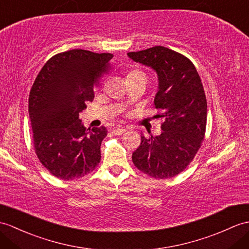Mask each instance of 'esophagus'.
Segmentation results:
<instances>
[{
	"label": "esophagus",
	"mask_w": 249,
	"mask_h": 249,
	"mask_svg": "<svg viewBox=\"0 0 249 249\" xmlns=\"http://www.w3.org/2000/svg\"><path fill=\"white\" fill-rule=\"evenodd\" d=\"M125 131H126L125 128H115L113 129V134L117 136H122Z\"/></svg>",
	"instance_id": "34e87169"
}]
</instances>
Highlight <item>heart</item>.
Here are the masks:
<instances>
[{
  "label": "heart",
  "instance_id": "heart-1",
  "mask_svg": "<svg viewBox=\"0 0 249 249\" xmlns=\"http://www.w3.org/2000/svg\"><path fill=\"white\" fill-rule=\"evenodd\" d=\"M137 78H143V79H147L146 76V73L140 70V69H134V70H131L127 74V80H130V79H137Z\"/></svg>",
  "mask_w": 249,
  "mask_h": 249
}]
</instances>
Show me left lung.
I'll return each mask as SVG.
<instances>
[{"label":"left lung","mask_w":249,"mask_h":249,"mask_svg":"<svg viewBox=\"0 0 249 249\" xmlns=\"http://www.w3.org/2000/svg\"><path fill=\"white\" fill-rule=\"evenodd\" d=\"M127 55L157 73L159 90L154 104L159 112L155 118L163 121L161 135L141 136L132 162L156 179L174 177L192 162L205 138L207 100L200 77L192 61L164 46Z\"/></svg>","instance_id":"obj_1"}]
</instances>
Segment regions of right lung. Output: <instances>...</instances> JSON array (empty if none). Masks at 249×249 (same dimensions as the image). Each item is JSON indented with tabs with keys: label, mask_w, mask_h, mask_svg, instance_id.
Returning <instances> with one entry per match:
<instances>
[{
	"label": "right lung",
	"mask_w": 249,
	"mask_h": 249,
	"mask_svg": "<svg viewBox=\"0 0 249 249\" xmlns=\"http://www.w3.org/2000/svg\"><path fill=\"white\" fill-rule=\"evenodd\" d=\"M110 53L70 50L56 54L42 67L28 98L33 144L52 175L72 180L93 171L101 161L105 127L89 131L79 113L94 98V88L110 69Z\"/></svg>",
	"instance_id": "1"
}]
</instances>
